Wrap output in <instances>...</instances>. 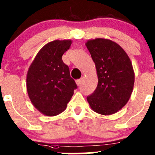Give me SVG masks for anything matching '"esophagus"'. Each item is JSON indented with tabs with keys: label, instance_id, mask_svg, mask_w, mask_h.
Instances as JSON below:
<instances>
[{
	"label": "esophagus",
	"instance_id": "esophagus-1",
	"mask_svg": "<svg viewBox=\"0 0 155 155\" xmlns=\"http://www.w3.org/2000/svg\"><path fill=\"white\" fill-rule=\"evenodd\" d=\"M82 78H81V79H76V85H78V86H79V85H80L81 84H82Z\"/></svg>",
	"mask_w": 155,
	"mask_h": 155
}]
</instances>
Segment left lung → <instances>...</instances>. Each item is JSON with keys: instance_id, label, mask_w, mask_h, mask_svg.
Instances as JSON below:
<instances>
[{"instance_id": "8db88e82", "label": "left lung", "mask_w": 155, "mask_h": 155, "mask_svg": "<svg viewBox=\"0 0 155 155\" xmlns=\"http://www.w3.org/2000/svg\"><path fill=\"white\" fill-rule=\"evenodd\" d=\"M85 46L96 67L98 84L87 97L93 111L109 115L122 109L129 101L135 80L130 59L115 42L104 38L88 40Z\"/></svg>"}]
</instances>
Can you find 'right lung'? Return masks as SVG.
<instances>
[{
  "label": "right lung",
  "mask_w": 155,
  "mask_h": 155,
  "mask_svg": "<svg viewBox=\"0 0 155 155\" xmlns=\"http://www.w3.org/2000/svg\"><path fill=\"white\" fill-rule=\"evenodd\" d=\"M71 43V40L48 43L38 51L28 70V94L34 107L46 116L63 112L77 87L68 66L62 61Z\"/></svg>",
  "instance_id": "right-lung-1"
}]
</instances>
